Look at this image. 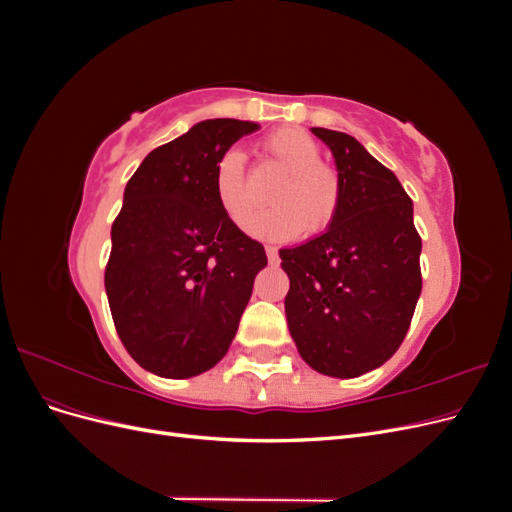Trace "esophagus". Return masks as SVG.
<instances>
[{
  "instance_id": "esophagus-1",
  "label": "esophagus",
  "mask_w": 512,
  "mask_h": 512,
  "mask_svg": "<svg viewBox=\"0 0 512 512\" xmlns=\"http://www.w3.org/2000/svg\"><path fill=\"white\" fill-rule=\"evenodd\" d=\"M265 252H267V258H269L271 265H277V262H280V256H277V247L267 245V247H265Z\"/></svg>"
}]
</instances>
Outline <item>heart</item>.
<instances>
[{
	"mask_svg": "<svg viewBox=\"0 0 512 512\" xmlns=\"http://www.w3.org/2000/svg\"><path fill=\"white\" fill-rule=\"evenodd\" d=\"M267 156L284 170L273 185L269 209L247 222V232L260 239H292L301 230L318 235L327 230L342 207V177L322 162L316 138L299 128L273 132L265 141ZM213 194L226 218L241 226L254 209V196L247 185L245 156L239 149H226L213 166Z\"/></svg>",
	"mask_w": 512,
	"mask_h": 512,
	"instance_id": "heart-1",
	"label": "heart"
}]
</instances>
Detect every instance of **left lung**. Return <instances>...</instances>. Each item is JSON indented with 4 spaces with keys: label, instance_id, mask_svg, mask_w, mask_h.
I'll use <instances>...</instances> for the list:
<instances>
[{
    "label": "left lung",
    "instance_id": "obj_1",
    "mask_svg": "<svg viewBox=\"0 0 512 512\" xmlns=\"http://www.w3.org/2000/svg\"><path fill=\"white\" fill-rule=\"evenodd\" d=\"M342 177V207L309 241L280 250L290 277L288 329L303 361L324 376L356 378L404 342L421 297V235L412 200L354 136L312 128Z\"/></svg>",
    "mask_w": 512,
    "mask_h": 512
}]
</instances>
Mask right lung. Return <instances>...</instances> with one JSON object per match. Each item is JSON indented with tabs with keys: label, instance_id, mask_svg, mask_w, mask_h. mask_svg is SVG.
<instances>
[{
	"label": "right lung",
	"instance_id": "obj_1",
	"mask_svg": "<svg viewBox=\"0 0 512 512\" xmlns=\"http://www.w3.org/2000/svg\"><path fill=\"white\" fill-rule=\"evenodd\" d=\"M254 121L207 119L153 149L130 177L111 228L104 286L132 359L162 378H192L228 352L262 243L232 224L213 194V166Z\"/></svg>",
	"mask_w": 512,
	"mask_h": 512
}]
</instances>
